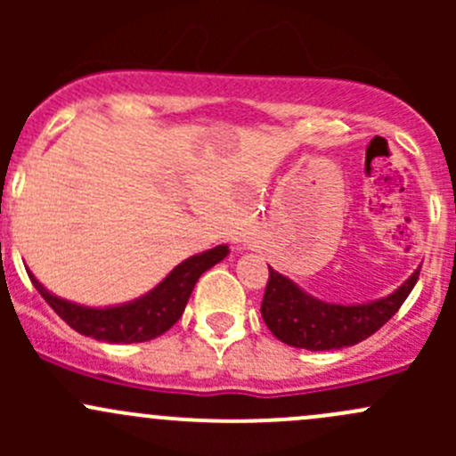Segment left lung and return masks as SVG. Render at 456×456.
Returning a JSON list of instances; mask_svg holds the SVG:
<instances>
[{"mask_svg": "<svg viewBox=\"0 0 456 456\" xmlns=\"http://www.w3.org/2000/svg\"><path fill=\"white\" fill-rule=\"evenodd\" d=\"M419 278V269L408 275L393 293L357 305H338L311 296L291 278L269 266L260 314L280 342L306 351H338L370 338L399 311Z\"/></svg>", "mask_w": 456, "mask_h": 456, "instance_id": "8db88e82", "label": "left lung"}]
</instances>
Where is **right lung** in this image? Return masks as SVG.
Here are the masks:
<instances>
[{
    "label": "right lung",
    "instance_id": "obj_1",
    "mask_svg": "<svg viewBox=\"0 0 456 456\" xmlns=\"http://www.w3.org/2000/svg\"><path fill=\"white\" fill-rule=\"evenodd\" d=\"M227 256V245H218L202 254L190 256L181 265L174 266L145 296L110 306H86L59 297L57 293L48 291L30 271L28 275L41 297L77 333L108 344H134L159 338L165 330L172 329L185 311L187 300H190L200 275Z\"/></svg>",
    "mask_w": 456,
    "mask_h": 456
}]
</instances>
